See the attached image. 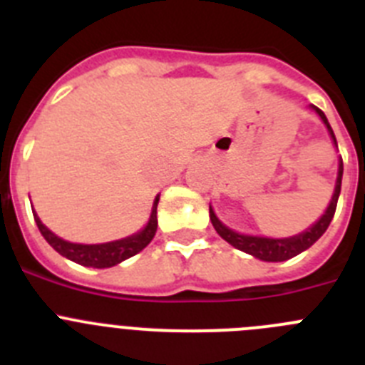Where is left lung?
<instances>
[{"instance_id": "obj_1", "label": "left lung", "mask_w": 365, "mask_h": 365, "mask_svg": "<svg viewBox=\"0 0 365 365\" xmlns=\"http://www.w3.org/2000/svg\"><path fill=\"white\" fill-rule=\"evenodd\" d=\"M311 111H314L320 120L324 122V125L327 128L329 137L333 140L334 148L338 150L336 137L333 133V128L329 125L327 117L322 109H318L316 106H309ZM341 173H344V164H341V157L338 160V173H336V182H334V192L333 197L329 201L327 208H325L324 214L318 217V221H314L309 228H305L303 232L296 235H289V237H267V235H254V234H243V232H237L234 228L227 227L221 219L215 215L214 208L210 205V221L214 225L215 232L221 235L222 240L230 243L232 247L241 250L245 254H250V256L257 257L261 261H269V263H278V261H287L291 257L298 256V254L305 252L307 248H311L316 241L320 240L324 232L327 230V227L333 221L334 210H336V202L340 197V188H341Z\"/></svg>"}]
</instances>
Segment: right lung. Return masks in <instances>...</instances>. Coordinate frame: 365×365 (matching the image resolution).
<instances>
[{"mask_svg":"<svg viewBox=\"0 0 365 365\" xmlns=\"http://www.w3.org/2000/svg\"><path fill=\"white\" fill-rule=\"evenodd\" d=\"M159 193L155 197L153 206H151V214L148 222L138 232L131 235H125L122 240L108 241V243H95V245H86V243H71V241L62 240L60 235L54 234L53 230L45 227L41 222L40 215L36 210H32L34 214V221H36L38 228H40L41 235L45 241L56 250L60 256L67 257V259L78 263L83 267H93V269H109L118 263H122L128 257L138 254L143 248L150 245L153 240L155 232H157V205H159Z\"/></svg>","mask_w":365,"mask_h":365,"instance_id":"obj_1","label":"right lung"}]
</instances>
